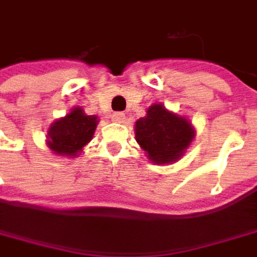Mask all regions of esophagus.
<instances>
[{
  "label": "esophagus",
  "mask_w": 257,
  "mask_h": 257,
  "mask_svg": "<svg viewBox=\"0 0 257 257\" xmlns=\"http://www.w3.org/2000/svg\"><path fill=\"white\" fill-rule=\"evenodd\" d=\"M112 119H113L114 122H117V123H123L125 119H126V114L122 113V112H116V113L112 114Z\"/></svg>",
  "instance_id": "1"
}]
</instances>
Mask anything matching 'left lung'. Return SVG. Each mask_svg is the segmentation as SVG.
Masks as SVG:
<instances>
[{
  "label": "left lung",
  "instance_id": "8db88e82",
  "mask_svg": "<svg viewBox=\"0 0 257 257\" xmlns=\"http://www.w3.org/2000/svg\"><path fill=\"white\" fill-rule=\"evenodd\" d=\"M135 135L148 159L166 164L183 154L193 140V128L189 120L170 113L163 104H153L147 116L137 120Z\"/></svg>",
  "mask_w": 257,
  "mask_h": 257
}]
</instances>
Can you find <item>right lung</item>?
I'll return each instance as SVG.
<instances>
[{"instance_id":"add662e5","label":"right lung","mask_w":257,"mask_h":257,"mask_svg":"<svg viewBox=\"0 0 257 257\" xmlns=\"http://www.w3.org/2000/svg\"><path fill=\"white\" fill-rule=\"evenodd\" d=\"M97 116H88L75 107L65 117L53 122L48 134L49 148L61 156H75L93 138Z\"/></svg>"}]
</instances>
